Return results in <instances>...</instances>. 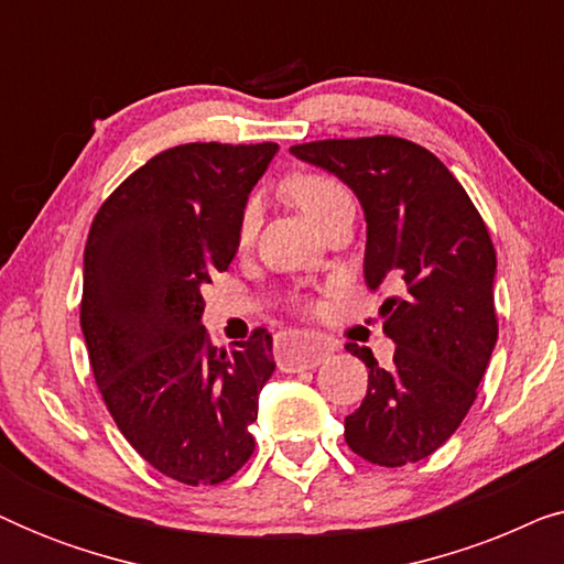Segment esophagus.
Returning <instances> with one entry per match:
<instances>
[{
    "label": "esophagus",
    "mask_w": 564,
    "mask_h": 564,
    "mask_svg": "<svg viewBox=\"0 0 564 564\" xmlns=\"http://www.w3.org/2000/svg\"><path fill=\"white\" fill-rule=\"evenodd\" d=\"M334 351L326 338L315 334H284L280 346V369L282 372H303V369L318 367L328 354Z\"/></svg>",
    "instance_id": "obj_1"
}]
</instances>
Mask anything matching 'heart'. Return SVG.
<instances>
[{"mask_svg":"<svg viewBox=\"0 0 564 564\" xmlns=\"http://www.w3.org/2000/svg\"><path fill=\"white\" fill-rule=\"evenodd\" d=\"M288 192L297 203L300 210H303L318 228L338 210V207L351 203L349 192H346L344 184L336 182L334 176L328 174L307 172V174L292 176L288 184ZM259 215H261L259 199L257 197L246 199L241 218H238V241L241 243L251 241L259 228Z\"/></svg>","mask_w":564,"mask_h":564,"instance_id":"b5f03b06","label":"heart"}]
</instances>
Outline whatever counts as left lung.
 <instances>
[{"label":"left lung","mask_w":564,"mask_h":564,"mask_svg":"<svg viewBox=\"0 0 564 564\" xmlns=\"http://www.w3.org/2000/svg\"><path fill=\"white\" fill-rule=\"evenodd\" d=\"M290 153L359 197L367 288L403 290L380 307L395 341L390 369L367 346L346 344L369 367L367 395L344 419L346 444L380 467L419 462L465 421L498 341L488 226L449 169L405 138H328Z\"/></svg>","instance_id":"1"}]
</instances>
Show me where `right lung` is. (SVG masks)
I'll return each instance as SVG.
<instances>
[{
    "instance_id": "1",
    "label": "right lung",
    "mask_w": 564,
    "mask_h": 564,
    "mask_svg": "<svg viewBox=\"0 0 564 564\" xmlns=\"http://www.w3.org/2000/svg\"><path fill=\"white\" fill-rule=\"evenodd\" d=\"M276 143H184L135 169L84 246L82 330L107 411L161 475L218 485L253 454L272 336L218 349L203 284L238 251V218Z\"/></svg>"
}]
</instances>
